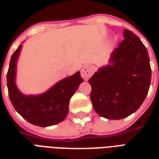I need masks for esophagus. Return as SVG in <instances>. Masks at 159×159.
Returning a JSON list of instances; mask_svg holds the SVG:
<instances>
[{"mask_svg":"<svg viewBox=\"0 0 159 159\" xmlns=\"http://www.w3.org/2000/svg\"><path fill=\"white\" fill-rule=\"evenodd\" d=\"M94 69L90 65H85L81 70V76L84 79V80H87L88 79L91 77L93 74Z\"/></svg>","mask_w":159,"mask_h":159,"instance_id":"obj_1","label":"esophagus"}]
</instances>
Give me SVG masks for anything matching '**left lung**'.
Listing matches in <instances>:
<instances>
[{"label": "left lung", "instance_id": "obj_1", "mask_svg": "<svg viewBox=\"0 0 159 159\" xmlns=\"http://www.w3.org/2000/svg\"><path fill=\"white\" fill-rule=\"evenodd\" d=\"M114 50L110 62L89 80L95 111L108 119H120L135 112L143 103L151 84L152 69L148 50L129 30Z\"/></svg>", "mask_w": 159, "mask_h": 159}]
</instances>
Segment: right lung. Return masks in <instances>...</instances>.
I'll return each mask as SVG.
<instances>
[{
    "label": "right lung",
    "instance_id": "add662e5",
    "mask_svg": "<svg viewBox=\"0 0 159 159\" xmlns=\"http://www.w3.org/2000/svg\"><path fill=\"white\" fill-rule=\"evenodd\" d=\"M21 46L11 55L7 74L8 95L12 106L24 119L34 125L46 127L62 122L68 114L70 98L83 82L80 72L59 81L40 96H24L15 84L16 62Z\"/></svg>",
    "mask_w": 159,
    "mask_h": 159
}]
</instances>
